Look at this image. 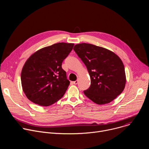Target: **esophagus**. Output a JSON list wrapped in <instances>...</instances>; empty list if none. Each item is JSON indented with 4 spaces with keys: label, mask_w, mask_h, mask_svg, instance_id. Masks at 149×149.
I'll list each match as a JSON object with an SVG mask.
<instances>
[{
    "label": "esophagus",
    "mask_w": 149,
    "mask_h": 149,
    "mask_svg": "<svg viewBox=\"0 0 149 149\" xmlns=\"http://www.w3.org/2000/svg\"><path fill=\"white\" fill-rule=\"evenodd\" d=\"M78 80H76V81L72 82V83H73L74 84H75V85H77V84H78Z\"/></svg>",
    "instance_id": "34e87169"
}]
</instances>
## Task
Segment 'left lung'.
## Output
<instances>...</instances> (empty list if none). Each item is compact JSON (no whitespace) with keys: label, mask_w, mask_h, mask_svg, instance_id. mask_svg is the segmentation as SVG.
<instances>
[{"label":"left lung","mask_w":149,"mask_h":149,"mask_svg":"<svg viewBox=\"0 0 149 149\" xmlns=\"http://www.w3.org/2000/svg\"><path fill=\"white\" fill-rule=\"evenodd\" d=\"M74 50L87 67L90 87L84 94L94 102L107 104L124 90L126 78L121 59L113 52L93 44H77Z\"/></svg>","instance_id":"obj_1"}]
</instances>
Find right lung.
<instances>
[{
    "instance_id": "obj_1",
    "label": "right lung",
    "mask_w": 149,
    "mask_h": 149,
    "mask_svg": "<svg viewBox=\"0 0 149 149\" xmlns=\"http://www.w3.org/2000/svg\"><path fill=\"white\" fill-rule=\"evenodd\" d=\"M74 45L59 42L37 51L27 59L21 72V83L30 101L47 107L65 94L70 82L62 63Z\"/></svg>"
}]
</instances>
